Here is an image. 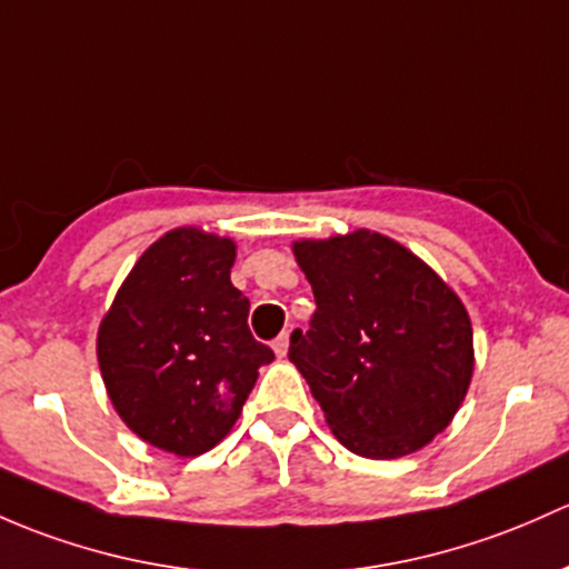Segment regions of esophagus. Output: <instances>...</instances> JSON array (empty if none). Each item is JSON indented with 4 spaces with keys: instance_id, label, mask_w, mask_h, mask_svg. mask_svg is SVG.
Wrapping results in <instances>:
<instances>
[{
    "instance_id": "obj_1",
    "label": "esophagus",
    "mask_w": 569,
    "mask_h": 569,
    "mask_svg": "<svg viewBox=\"0 0 569 569\" xmlns=\"http://www.w3.org/2000/svg\"><path fill=\"white\" fill-rule=\"evenodd\" d=\"M272 351H274V357H280V360H283V357L289 355V332L278 335V338L272 340Z\"/></svg>"
}]
</instances>
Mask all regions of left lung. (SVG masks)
<instances>
[{
    "instance_id": "left-lung-1",
    "label": "left lung",
    "mask_w": 569,
    "mask_h": 569,
    "mask_svg": "<svg viewBox=\"0 0 569 569\" xmlns=\"http://www.w3.org/2000/svg\"><path fill=\"white\" fill-rule=\"evenodd\" d=\"M291 250L316 313L308 332L291 335L289 360L335 439L373 460L422 450L450 426L475 373L460 297L379 231L297 239Z\"/></svg>"
}]
</instances>
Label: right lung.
I'll list each match as a JSON object with an SVG mask.
<instances>
[{
    "mask_svg": "<svg viewBox=\"0 0 569 569\" xmlns=\"http://www.w3.org/2000/svg\"><path fill=\"white\" fill-rule=\"evenodd\" d=\"M234 239L179 226L154 239L98 330L113 409L139 439L196 458L229 436L272 349L248 330L231 283Z\"/></svg>",
    "mask_w": 569,
    "mask_h": 569,
    "instance_id": "1",
    "label": "right lung"
}]
</instances>
